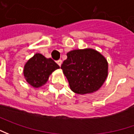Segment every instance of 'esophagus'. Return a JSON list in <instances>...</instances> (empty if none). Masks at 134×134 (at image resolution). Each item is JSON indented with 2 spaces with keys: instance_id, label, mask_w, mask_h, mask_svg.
I'll return each instance as SVG.
<instances>
[{
  "instance_id": "1",
  "label": "esophagus",
  "mask_w": 134,
  "mask_h": 134,
  "mask_svg": "<svg viewBox=\"0 0 134 134\" xmlns=\"http://www.w3.org/2000/svg\"><path fill=\"white\" fill-rule=\"evenodd\" d=\"M57 64H58L59 66H61V65H62V61L61 59H59V60L57 61Z\"/></svg>"
}]
</instances>
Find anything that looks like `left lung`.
Listing matches in <instances>:
<instances>
[{
  "instance_id": "8db88e82",
  "label": "left lung",
  "mask_w": 134,
  "mask_h": 134,
  "mask_svg": "<svg viewBox=\"0 0 134 134\" xmlns=\"http://www.w3.org/2000/svg\"><path fill=\"white\" fill-rule=\"evenodd\" d=\"M61 68L72 91L78 94L98 90L108 77L107 59L93 49H74L67 53Z\"/></svg>"
}]
</instances>
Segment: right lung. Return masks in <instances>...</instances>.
Returning <instances> with one entry per match:
<instances>
[{
    "label": "right lung",
    "instance_id": "obj_1",
    "mask_svg": "<svg viewBox=\"0 0 134 134\" xmlns=\"http://www.w3.org/2000/svg\"><path fill=\"white\" fill-rule=\"evenodd\" d=\"M59 67L52 58H47L43 55L36 53L25 64L24 76L30 85L38 88L45 85L49 76Z\"/></svg>",
    "mask_w": 134,
    "mask_h": 134
}]
</instances>
